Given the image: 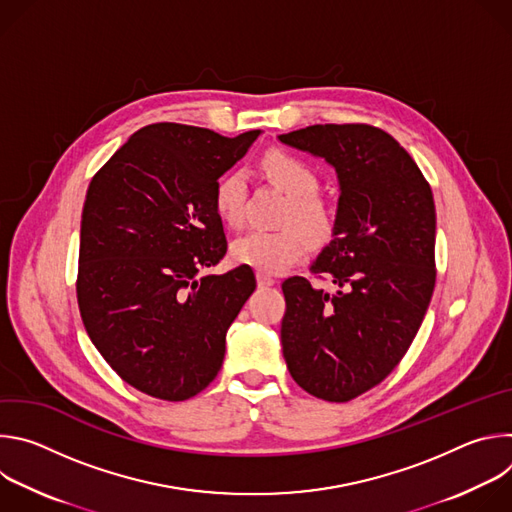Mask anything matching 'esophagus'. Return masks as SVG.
I'll return each instance as SVG.
<instances>
[{
    "instance_id": "1",
    "label": "esophagus",
    "mask_w": 512,
    "mask_h": 512,
    "mask_svg": "<svg viewBox=\"0 0 512 512\" xmlns=\"http://www.w3.org/2000/svg\"><path fill=\"white\" fill-rule=\"evenodd\" d=\"M257 283H259V287H269L275 283V279L263 271H257Z\"/></svg>"
}]
</instances>
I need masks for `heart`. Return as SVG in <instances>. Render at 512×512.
<instances>
[{
	"label": "heart",
	"mask_w": 512,
	"mask_h": 512,
	"mask_svg": "<svg viewBox=\"0 0 512 512\" xmlns=\"http://www.w3.org/2000/svg\"><path fill=\"white\" fill-rule=\"evenodd\" d=\"M265 176L279 186L287 196L283 223L298 227L308 239H322L330 229V218L324 204L314 196L320 188L316 170L302 158L289 152H269L261 160ZM247 200V178L235 170L218 180L214 188V208L223 221L239 229L245 221ZM306 243L296 229H285L277 233L251 231L239 237L233 247V259L249 265L263 273H279L302 259Z\"/></svg>",
	"instance_id": "1"
}]
</instances>
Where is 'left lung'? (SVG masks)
<instances>
[{
	"label": "left lung",
	"instance_id": "8db88e82",
	"mask_svg": "<svg viewBox=\"0 0 512 512\" xmlns=\"http://www.w3.org/2000/svg\"><path fill=\"white\" fill-rule=\"evenodd\" d=\"M279 139L324 158L340 182L332 241L310 277L281 283L283 356L304 391L346 403L395 371L425 318L435 287L431 186L375 125H310ZM312 278L345 289L330 297Z\"/></svg>",
	"mask_w": 512,
	"mask_h": 512
}]
</instances>
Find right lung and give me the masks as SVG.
I'll list each match as a JSON object with an SVG mask.
<instances>
[{"label":"right lung","mask_w":512,"mask_h":512,"mask_svg":"<svg viewBox=\"0 0 512 512\" xmlns=\"http://www.w3.org/2000/svg\"><path fill=\"white\" fill-rule=\"evenodd\" d=\"M261 131L225 137L152 123L93 176L81 221L77 300L85 330L133 389L186 401L223 367L225 338L255 291L239 265L200 275L227 255L214 188Z\"/></svg>","instance_id":"add662e5"}]
</instances>
